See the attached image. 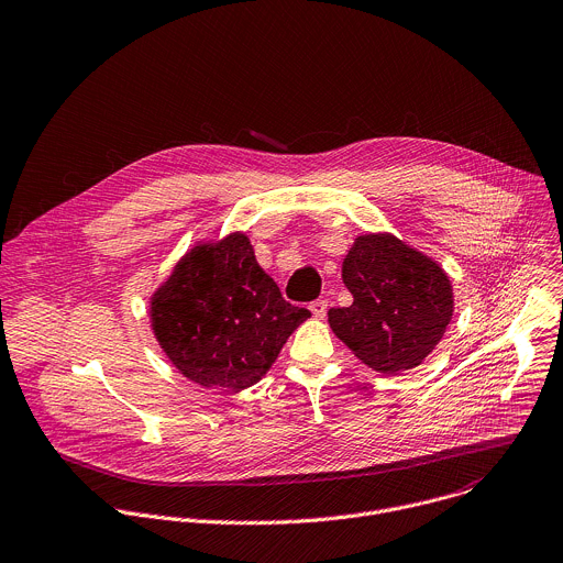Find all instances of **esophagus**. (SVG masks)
<instances>
[{"label": "esophagus", "mask_w": 563, "mask_h": 563, "mask_svg": "<svg viewBox=\"0 0 563 563\" xmlns=\"http://www.w3.org/2000/svg\"><path fill=\"white\" fill-rule=\"evenodd\" d=\"M309 311L313 313V318H324V313H327V300H313L311 305H309Z\"/></svg>", "instance_id": "obj_1"}]
</instances>
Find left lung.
<instances>
[{"label":"left lung","mask_w":563,"mask_h":563,"mask_svg":"<svg viewBox=\"0 0 563 563\" xmlns=\"http://www.w3.org/2000/svg\"><path fill=\"white\" fill-rule=\"evenodd\" d=\"M349 307L329 309L331 331L366 366L402 373L422 364L453 318V287L427 254L394 234H362L342 261Z\"/></svg>","instance_id":"1"}]
</instances>
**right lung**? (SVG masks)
Segmentation results:
<instances>
[{"label": "right lung", "instance_id": "right-lung-1", "mask_svg": "<svg viewBox=\"0 0 563 563\" xmlns=\"http://www.w3.org/2000/svg\"><path fill=\"white\" fill-rule=\"evenodd\" d=\"M309 316L283 298L243 232L195 245L150 298L161 349L206 389L256 385Z\"/></svg>", "mask_w": 563, "mask_h": 563}]
</instances>
